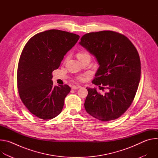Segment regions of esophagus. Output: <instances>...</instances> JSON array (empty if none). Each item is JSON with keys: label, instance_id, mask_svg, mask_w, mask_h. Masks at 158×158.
<instances>
[{"label": "esophagus", "instance_id": "obj_1", "mask_svg": "<svg viewBox=\"0 0 158 158\" xmlns=\"http://www.w3.org/2000/svg\"><path fill=\"white\" fill-rule=\"evenodd\" d=\"M81 87V85H73V86H72V89L76 90V89H79Z\"/></svg>", "mask_w": 158, "mask_h": 158}]
</instances>
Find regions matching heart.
Here are the masks:
<instances>
[{"mask_svg": "<svg viewBox=\"0 0 158 158\" xmlns=\"http://www.w3.org/2000/svg\"><path fill=\"white\" fill-rule=\"evenodd\" d=\"M85 55H87V54H85V53H80V54H79L77 55V57L80 58V57H82V56H84ZM79 79L81 80V81H84L85 79V76H80L79 77Z\"/></svg>", "mask_w": 158, "mask_h": 158, "instance_id": "b5f03b06", "label": "heart"}]
</instances>
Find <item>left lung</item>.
I'll list each match as a JSON object with an SVG mask.
<instances>
[{"instance_id":"obj_1","label":"left lung","mask_w":158,"mask_h":158,"mask_svg":"<svg viewBox=\"0 0 158 158\" xmlns=\"http://www.w3.org/2000/svg\"><path fill=\"white\" fill-rule=\"evenodd\" d=\"M79 44L99 65L93 83L107 89L102 95L95 87L86 88V112L101 121L119 118L132 104L140 81L141 62L136 48L124 35L110 31L86 34Z\"/></svg>"}]
</instances>
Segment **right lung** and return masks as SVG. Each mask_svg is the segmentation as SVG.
Segmentation results:
<instances>
[{
	"label": "right lung",
	"instance_id": "1",
	"mask_svg": "<svg viewBox=\"0 0 158 158\" xmlns=\"http://www.w3.org/2000/svg\"><path fill=\"white\" fill-rule=\"evenodd\" d=\"M79 39L77 34L52 29L37 34L26 44L18 65L17 87L22 102L36 117L49 119L61 112L71 87L53 86L52 73Z\"/></svg>",
	"mask_w": 158,
	"mask_h": 158
}]
</instances>
